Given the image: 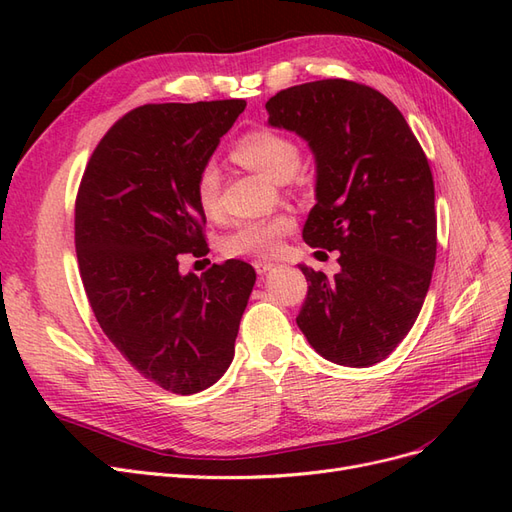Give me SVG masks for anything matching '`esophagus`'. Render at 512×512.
Wrapping results in <instances>:
<instances>
[{
  "mask_svg": "<svg viewBox=\"0 0 512 512\" xmlns=\"http://www.w3.org/2000/svg\"><path fill=\"white\" fill-rule=\"evenodd\" d=\"M252 265H254V269H256V273H267V271H271L275 265H273V262H269V260H254L252 262Z\"/></svg>",
  "mask_w": 512,
  "mask_h": 512,
  "instance_id": "obj_1",
  "label": "esophagus"
}]
</instances>
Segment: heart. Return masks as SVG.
<instances>
[{
  "mask_svg": "<svg viewBox=\"0 0 512 512\" xmlns=\"http://www.w3.org/2000/svg\"><path fill=\"white\" fill-rule=\"evenodd\" d=\"M235 158L258 170L273 181L290 179L301 164V149L290 136L269 128L247 132L235 147ZM220 168L207 162L196 175V200L207 215L220 213ZM292 228V220L286 215L273 218L245 220L232 228L222 241L226 256H271L280 247L282 237Z\"/></svg>",
  "mask_w": 512,
  "mask_h": 512,
  "instance_id": "1",
  "label": "heart"
}]
</instances>
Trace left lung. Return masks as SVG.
<instances>
[{
  "label": "left lung",
  "mask_w": 512,
  "mask_h": 512,
  "mask_svg": "<svg viewBox=\"0 0 512 512\" xmlns=\"http://www.w3.org/2000/svg\"><path fill=\"white\" fill-rule=\"evenodd\" d=\"M269 126L297 132L316 158L307 245L339 252L327 277L299 265V329L327 361L369 367L389 356L421 312L436 265V194L423 147L380 91L324 79L277 91Z\"/></svg>",
  "instance_id": "8db88e82"
}]
</instances>
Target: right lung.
I'll use <instances>...</instances> for the list:
<instances>
[{
	"instance_id": "obj_1",
	"label": "right lung",
	"mask_w": 512,
	"mask_h": 512,
	"mask_svg": "<svg viewBox=\"0 0 512 512\" xmlns=\"http://www.w3.org/2000/svg\"><path fill=\"white\" fill-rule=\"evenodd\" d=\"M243 108H134L102 136L76 194V258L96 320L138 374L177 395L222 378L256 282L243 260L179 273L183 254L209 252L196 175Z\"/></svg>"
}]
</instances>
